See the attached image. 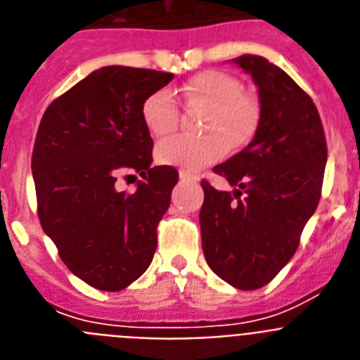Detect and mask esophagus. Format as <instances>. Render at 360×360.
I'll list each match as a JSON object with an SVG mask.
<instances>
[{
	"label": "esophagus",
	"mask_w": 360,
	"mask_h": 360,
	"mask_svg": "<svg viewBox=\"0 0 360 360\" xmlns=\"http://www.w3.org/2000/svg\"><path fill=\"white\" fill-rule=\"evenodd\" d=\"M178 176H180V180H182V182L198 180V176H196V174H193V173H189V171H180V174H178Z\"/></svg>",
	"instance_id": "34e87169"
}]
</instances>
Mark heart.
<instances>
[{
    "label": "heart",
    "mask_w": 360,
    "mask_h": 360,
    "mask_svg": "<svg viewBox=\"0 0 360 360\" xmlns=\"http://www.w3.org/2000/svg\"><path fill=\"white\" fill-rule=\"evenodd\" d=\"M180 91L187 104L209 108L202 126L205 136H174L162 142L155 153L158 164L196 171L214 164L227 149L236 151L252 141L259 111L252 98L241 94V82L236 77L209 70L189 79ZM141 117L155 139H164L178 128L180 110L169 91L158 90L142 103Z\"/></svg>",
    "instance_id": "obj_1"
}]
</instances>
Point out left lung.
Instances as JSON below:
<instances>
[{"label": "left lung", "mask_w": 360, "mask_h": 360, "mask_svg": "<svg viewBox=\"0 0 360 360\" xmlns=\"http://www.w3.org/2000/svg\"><path fill=\"white\" fill-rule=\"evenodd\" d=\"M232 63L257 86L259 122L250 144L214 167L234 191L202 182V249L216 276L256 290L294 256L319 203L328 149L316 104L288 73L262 56Z\"/></svg>", "instance_id": "8db88e82"}]
</instances>
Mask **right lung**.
<instances>
[{
	"mask_svg": "<svg viewBox=\"0 0 360 360\" xmlns=\"http://www.w3.org/2000/svg\"><path fill=\"white\" fill-rule=\"evenodd\" d=\"M171 79L157 70L103 66L41 119L32 153L41 227L63 263L97 290H122L151 265L178 173L151 167L141 108ZM131 170L145 178L136 193L117 190L116 176Z\"/></svg>",
	"mask_w": 360,
	"mask_h": 360,
	"instance_id": "obj_1",
	"label": "right lung"
}]
</instances>
